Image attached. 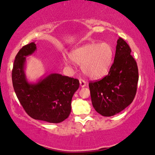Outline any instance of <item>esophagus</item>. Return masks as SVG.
I'll return each instance as SVG.
<instances>
[{
	"label": "esophagus",
	"instance_id": "esophagus-1",
	"mask_svg": "<svg viewBox=\"0 0 155 155\" xmlns=\"http://www.w3.org/2000/svg\"><path fill=\"white\" fill-rule=\"evenodd\" d=\"M80 87H86V82L84 81V80H83L82 79H80Z\"/></svg>",
	"mask_w": 155,
	"mask_h": 155
}]
</instances>
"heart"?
Segmentation results:
<instances>
[{"instance_id": "heart-1", "label": "heart", "mask_w": 155, "mask_h": 155, "mask_svg": "<svg viewBox=\"0 0 155 155\" xmlns=\"http://www.w3.org/2000/svg\"><path fill=\"white\" fill-rule=\"evenodd\" d=\"M114 51L107 42L88 43L69 53L75 64L82 66V72L91 79H100L106 75L113 62Z\"/></svg>"}]
</instances>
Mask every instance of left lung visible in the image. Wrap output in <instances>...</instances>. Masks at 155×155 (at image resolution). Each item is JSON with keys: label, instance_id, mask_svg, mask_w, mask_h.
Returning <instances> with one entry per match:
<instances>
[{"label": "left lung", "instance_id": "obj_1", "mask_svg": "<svg viewBox=\"0 0 155 155\" xmlns=\"http://www.w3.org/2000/svg\"><path fill=\"white\" fill-rule=\"evenodd\" d=\"M131 52L128 44L120 38L113 64L107 75L89 84L93 107L100 115H115L129 106L135 97L138 71Z\"/></svg>", "mask_w": 155, "mask_h": 155}]
</instances>
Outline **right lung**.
Listing matches in <instances>:
<instances>
[{"label": "right lung", "instance_id": "right-lung-1", "mask_svg": "<svg viewBox=\"0 0 155 155\" xmlns=\"http://www.w3.org/2000/svg\"><path fill=\"white\" fill-rule=\"evenodd\" d=\"M36 50L35 42H31L17 53L12 73L13 87L20 104L31 117L60 123L70 115L71 101L79 88V80L59 73H51L43 75L35 82H29L25 74L26 57Z\"/></svg>", "mask_w": 155, "mask_h": 155}]
</instances>
